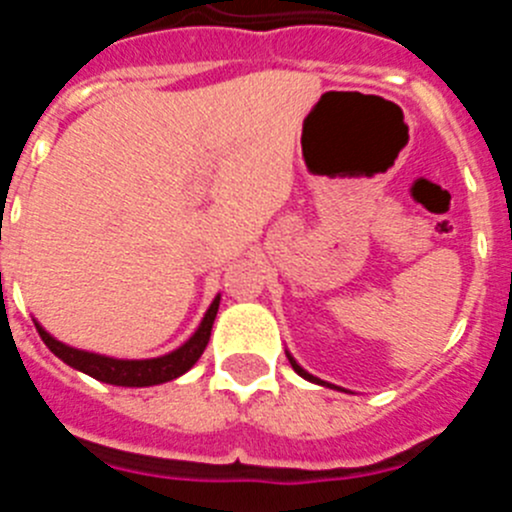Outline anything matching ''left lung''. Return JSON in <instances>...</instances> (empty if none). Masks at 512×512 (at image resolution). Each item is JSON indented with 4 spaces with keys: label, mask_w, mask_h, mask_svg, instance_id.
Instances as JSON below:
<instances>
[{
    "label": "left lung",
    "mask_w": 512,
    "mask_h": 512,
    "mask_svg": "<svg viewBox=\"0 0 512 512\" xmlns=\"http://www.w3.org/2000/svg\"><path fill=\"white\" fill-rule=\"evenodd\" d=\"M289 364H292V369H295V372L300 374V377L310 379V382H320V379H315V377H312V374H307L305 369H302V366H297V364H295V359H292V356H289Z\"/></svg>",
    "instance_id": "1"
}]
</instances>
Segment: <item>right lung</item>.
<instances>
[{
	"label": "right lung",
	"instance_id": "1",
	"mask_svg": "<svg viewBox=\"0 0 512 512\" xmlns=\"http://www.w3.org/2000/svg\"><path fill=\"white\" fill-rule=\"evenodd\" d=\"M217 305H220V297H215V302H212L210 310H207L205 320H202V325L197 328V333H194L182 348H176V351L161 356V359L146 361H120L110 359V356L89 354V351H79V348H71L66 346V343L51 338L38 323H35V328H38L45 346L51 348L58 359L66 361V364L74 366V369H79V372L89 374V377L99 379V382L117 384V387H151V384H161L169 382V379L182 377L187 369H192L194 361L200 359L202 351L207 348V341H210Z\"/></svg>",
	"mask_w": 512,
	"mask_h": 512
}]
</instances>
